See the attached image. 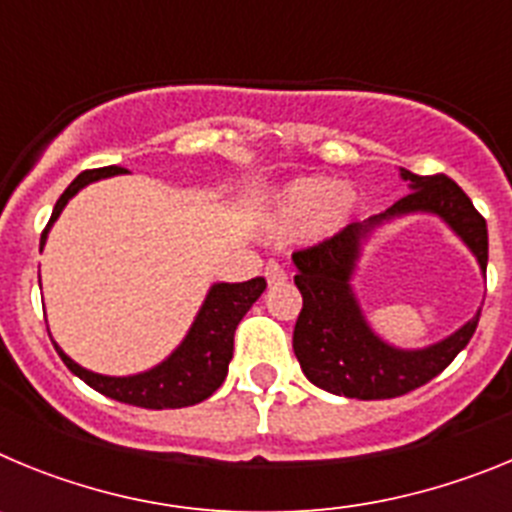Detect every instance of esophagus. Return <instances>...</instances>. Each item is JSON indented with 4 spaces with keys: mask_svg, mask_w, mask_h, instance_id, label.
<instances>
[{
    "mask_svg": "<svg viewBox=\"0 0 512 512\" xmlns=\"http://www.w3.org/2000/svg\"><path fill=\"white\" fill-rule=\"evenodd\" d=\"M264 274H266V282H269V284H284V282H287V271H284L282 266L277 264V261H269V264H266V269H264Z\"/></svg>",
    "mask_w": 512,
    "mask_h": 512,
    "instance_id": "esophagus-1",
    "label": "esophagus"
}]
</instances>
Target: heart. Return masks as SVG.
I'll return each instance as SVG.
<instances>
[{"mask_svg":"<svg viewBox=\"0 0 512 512\" xmlns=\"http://www.w3.org/2000/svg\"><path fill=\"white\" fill-rule=\"evenodd\" d=\"M356 207L359 200L354 189L336 187L328 176H300L274 194L266 228L287 235L307 223L312 238H328L351 223Z\"/></svg>","mask_w":512,"mask_h":512,"instance_id":"obj_1","label":"heart"}]
</instances>
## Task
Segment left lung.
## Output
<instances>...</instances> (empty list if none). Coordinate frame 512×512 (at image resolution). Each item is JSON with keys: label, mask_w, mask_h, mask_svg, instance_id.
Wrapping results in <instances>:
<instances>
[{"label": "left lung", "mask_w": 512, "mask_h": 512, "mask_svg": "<svg viewBox=\"0 0 512 512\" xmlns=\"http://www.w3.org/2000/svg\"><path fill=\"white\" fill-rule=\"evenodd\" d=\"M400 179L408 182L410 192L395 205L292 256L295 284L302 295L292 348L302 374L330 395L356 400L408 395L438 377L477 330L479 310L441 341L400 348L384 341L366 318L354 287L361 256L379 228L402 217H438L469 248L479 271H487V223L459 184L443 174L418 176L408 169H400Z\"/></svg>", "instance_id": "obj_1"}]
</instances>
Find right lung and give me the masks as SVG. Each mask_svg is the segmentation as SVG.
<instances>
[{
	"label": "right lung",
	"instance_id": "add662e5",
	"mask_svg": "<svg viewBox=\"0 0 512 512\" xmlns=\"http://www.w3.org/2000/svg\"><path fill=\"white\" fill-rule=\"evenodd\" d=\"M122 171L125 169H120V166H104V169H92L76 176L69 189L61 194L56 207H53L48 228L40 235V251L45 248L53 223L61 217L63 207L69 205L71 197H76L81 189L89 187L92 182L117 176ZM264 289V277L248 279V282H215L207 289L205 302L194 315L182 343L164 361H158L146 372L128 374V377H110V374H97L92 369H84L53 338L51 341L63 364L71 369V374L84 379L99 395L148 410L187 408V405H197V402L207 400L223 384L225 374H228V364L233 359L235 328L243 320V315L251 310L253 302L264 295Z\"/></svg>",
	"mask_w": 512,
	"mask_h": 512
}]
</instances>
